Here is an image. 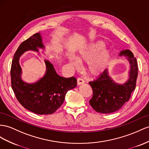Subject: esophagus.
Returning a JSON list of instances; mask_svg holds the SVG:
<instances>
[{"instance_id": "obj_1", "label": "esophagus", "mask_w": 149, "mask_h": 149, "mask_svg": "<svg viewBox=\"0 0 149 149\" xmlns=\"http://www.w3.org/2000/svg\"><path fill=\"white\" fill-rule=\"evenodd\" d=\"M84 80H83L81 78H78L77 79V85H81L82 84L84 83Z\"/></svg>"}]
</instances>
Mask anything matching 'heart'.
<instances>
[{
    "label": "heart",
    "mask_w": 149,
    "mask_h": 149,
    "mask_svg": "<svg viewBox=\"0 0 149 149\" xmlns=\"http://www.w3.org/2000/svg\"><path fill=\"white\" fill-rule=\"evenodd\" d=\"M105 44L102 41H96L89 44L78 51L75 57L68 55L67 58L71 66L77 68L79 62H88L87 70L92 75H97L103 72L107 67L110 58V52L103 48Z\"/></svg>",
    "instance_id": "heart-1"
}]
</instances>
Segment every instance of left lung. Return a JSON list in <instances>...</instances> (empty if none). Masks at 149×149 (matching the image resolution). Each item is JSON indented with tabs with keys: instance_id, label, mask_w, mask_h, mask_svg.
<instances>
[{
	"instance_id": "8db88e82",
	"label": "left lung",
	"mask_w": 149,
	"mask_h": 149,
	"mask_svg": "<svg viewBox=\"0 0 149 149\" xmlns=\"http://www.w3.org/2000/svg\"><path fill=\"white\" fill-rule=\"evenodd\" d=\"M119 56L127 57L130 65L128 79L125 82L119 84L114 81L109 75L108 68L94 81L89 82L93 91L89 103L98 113L109 114L119 110L128 101L135 89L138 76L136 60L133 53L128 49L121 50Z\"/></svg>"
}]
</instances>
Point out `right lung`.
<instances>
[{
	"instance_id": "right-lung-1",
	"label": "right lung",
	"mask_w": 149,
	"mask_h": 149,
	"mask_svg": "<svg viewBox=\"0 0 149 149\" xmlns=\"http://www.w3.org/2000/svg\"><path fill=\"white\" fill-rule=\"evenodd\" d=\"M39 49L44 52L46 49L40 33L33 35L19 45L11 65V86L17 100L24 108L37 114H50L63 104L68 91L76 87L77 79L74 77H61L49 60L45 59L46 71L43 77L34 82L22 80L20 57L28 51L41 55Z\"/></svg>"
}]
</instances>
